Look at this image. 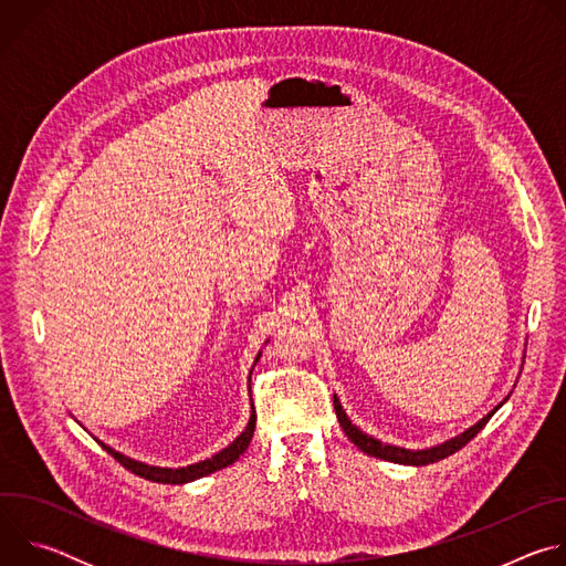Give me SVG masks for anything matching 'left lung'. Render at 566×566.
<instances>
[{
    "mask_svg": "<svg viewBox=\"0 0 566 566\" xmlns=\"http://www.w3.org/2000/svg\"><path fill=\"white\" fill-rule=\"evenodd\" d=\"M334 408H336V417H338V421H340L345 434L352 439L354 446H358L363 452H367V454H371V457H380V459H385V461L406 463V465H428V463H434V461H439V459H446V457L454 454V452L461 450L470 439H474V437L483 430V426H486V423L491 421V417L497 412V408H495L489 417H483L476 426H472V428L465 430L463 434H459V437H454L452 441H446V443H441V446H437V448H430V450H406V448H396V446L380 443V441L367 437L365 432H360L356 426H352V421L347 419V415H345V410H343V406H340V400H338L336 396H334Z\"/></svg>",
    "mask_w": 566,
    "mask_h": 566,
    "instance_id": "1",
    "label": "left lung"
}]
</instances>
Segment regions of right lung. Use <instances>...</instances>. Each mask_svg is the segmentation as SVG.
<instances>
[{
    "label": "right lung",
    "instance_id": "1",
    "mask_svg": "<svg viewBox=\"0 0 566 566\" xmlns=\"http://www.w3.org/2000/svg\"><path fill=\"white\" fill-rule=\"evenodd\" d=\"M255 410L251 415V421L247 426V430L241 432L228 448H223L221 452H217L214 457L206 459V461H199V463H192V465H186V468H154V465H145V463H138L116 450H112L109 446L103 443V448L127 470H132L134 474L143 476V479H149V481H156V483H188V481H195V479H201L214 470H221L230 463H234L239 459V454H244V450L249 448L251 439H253V432H255Z\"/></svg>",
    "mask_w": 566,
    "mask_h": 566
}]
</instances>
